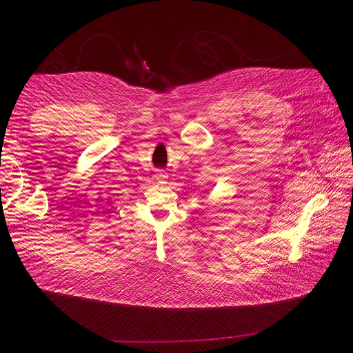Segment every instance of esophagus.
I'll return each mask as SVG.
<instances>
[{
  "instance_id": "esophagus-1",
  "label": "esophagus",
  "mask_w": 353,
  "mask_h": 353,
  "mask_svg": "<svg viewBox=\"0 0 353 353\" xmlns=\"http://www.w3.org/2000/svg\"><path fill=\"white\" fill-rule=\"evenodd\" d=\"M165 179H167V174H165V173H163V172H157V173H156V180H157L159 183H163Z\"/></svg>"
}]
</instances>
